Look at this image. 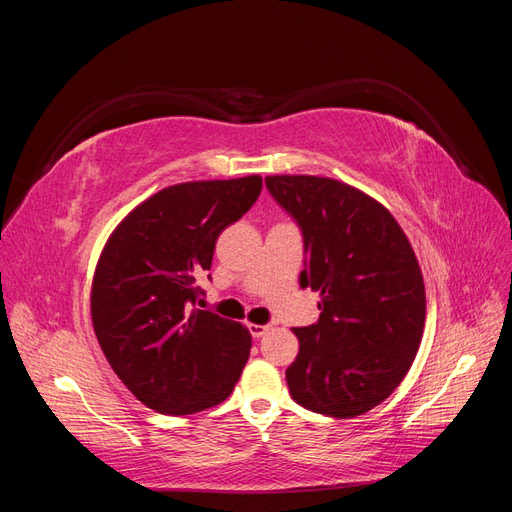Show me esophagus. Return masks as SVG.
<instances>
[{"label": "esophagus", "mask_w": 512, "mask_h": 512, "mask_svg": "<svg viewBox=\"0 0 512 512\" xmlns=\"http://www.w3.org/2000/svg\"><path fill=\"white\" fill-rule=\"evenodd\" d=\"M269 331V327L267 324H250V335L254 337V339H258V337H262Z\"/></svg>", "instance_id": "esophagus-1"}]
</instances>
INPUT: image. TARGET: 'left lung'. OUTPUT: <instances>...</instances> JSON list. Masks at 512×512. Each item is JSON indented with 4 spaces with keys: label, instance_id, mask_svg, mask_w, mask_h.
<instances>
[{
    "label": "left lung",
    "instance_id": "1",
    "mask_svg": "<svg viewBox=\"0 0 512 512\" xmlns=\"http://www.w3.org/2000/svg\"><path fill=\"white\" fill-rule=\"evenodd\" d=\"M303 232L301 288L318 290L320 318L292 329L299 354L286 382L299 406L359 416L406 378L425 327V284L412 245L378 200L312 175L265 179Z\"/></svg>",
    "mask_w": 512,
    "mask_h": 512
}]
</instances>
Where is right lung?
I'll return each instance as SVG.
<instances>
[{
	"label": "right lung",
	"instance_id": "add662e5",
	"mask_svg": "<svg viewBox=\"0 0 512 512\" xmlns=\"http://www.w3.org/2000/svg\"><path fill=\"white\" fill-rule=\"evenodd\" d=\"M260 175L160 190L108 237L91 284L98 344L132 395L160 414L213 408L252 348L243 324L196 309L222 230L250 211Z\"/></svg>",
	"mask_w": 512,
	"mask_h": 512
}]
</instances>
